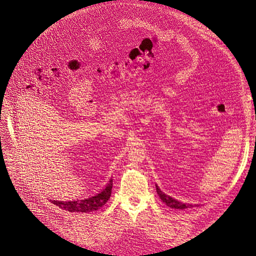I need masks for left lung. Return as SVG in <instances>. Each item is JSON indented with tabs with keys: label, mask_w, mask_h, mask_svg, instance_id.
<instances>
[{
	"label": "left lung",
	"mask_w": 256,
	"mask_h": 256,
	"mask_svg": "<svg viewBox=\"0 0 256 256\" xmlns=\"http://www.w3.org/2000/svg\"><path fill=\"white\" fill-rule=\"evenodd\" d=\"M156 190H157V193L158 196H160V198L162 200V202L166 203V206H168L170 208H174V209H187V208H192L193 205L191 204H184V203H182L180 202V200H177L175 198H173L172 196H170L168 194H166L164 192H162L160 190V188L158 187V186L156 184ZM196 206V205H194Z\"/></svg>",
	"instance_id": "obj_1"
}]
</instances>
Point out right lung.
I'll return each mask as SVG.
<instances>
[{"label":"right lung","instance_id":"1","mask_svg":"<svg viewBox=\"0 0 256 256\" xmlns=\"http://www.w3.org/2000/svg\"><path fill=\"white\" fill-rule=\"evenodd\" d=\"M112 186H113V180H110L109 182L106 184L104 189H102L94 196H90L85 200H68V202H64V200H50L54 205H56L58 207L64 209V210L70 212H95L100 207H102L108 202V200L110 198L111 192H112Z\"/></svg>","mask_w":256,"mask_h":256}]
</instances>
